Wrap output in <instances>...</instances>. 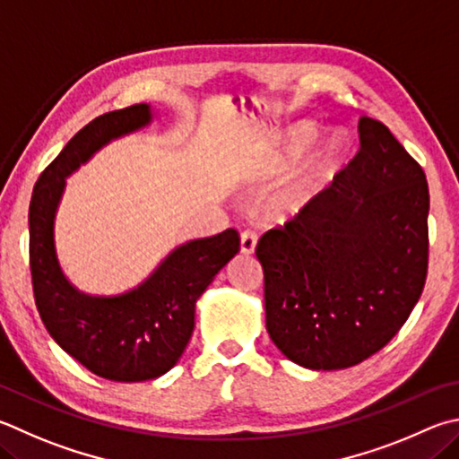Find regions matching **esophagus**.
<instances>
[{
	"instance_id": "obj_1",
	"label": "esophagus",
	"mask_w": 459,
	"mask_h": 459,
	"mask_svg": "<svg viewBox=\"0 0 459 459\" xmlns=\"http://www.w3.org/2000/svg\"><path fill=\"white\" fill-rule=\"evenodd\" d=\"M256 248V235L253 230H245L240 235V253L243 255H253Z\"/></svg>"
}]
</instances>
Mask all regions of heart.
<instances>
[{"mask_svg":"<svg viewBox=\"0 0 459 459\" xmlns=\"http://www.w3.org/2000/svg\"><path fill=\"white\" fill-rule=\"evenodd\" d=\"M319 136L321 128L313 122H297L295 126H290L282 143L266 156L261 170L263 178L279 180L285 177L290 166L305 152H309V148L319 140ZM347 154V140L341 134H333L325 140L311 154L309 160H307L303 170L279 195L277 203H274V216H279V219H293V216L301 214L341 172V169L345 166Z\"/></svg>","mask_w":459,"mask_h":459,"instance_id":"1","label":"heart"}]
</instances>
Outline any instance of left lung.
<instances>
[{"label":"left lung","instance_id":"obj_1","mask_svg":"<svg viewBox=\"0 0 459 459\" xmlns=\"http://www.w3.org/2000/svg\"><path fill=\"white\" fill-rule=\"evenodd\" d=\"M359 144L327 190L256 245L266 331L287 359L315 371L351 368L385 347L428 277L426 174L368 116Z\"/></svg>","mask_w":459,"mask_h":459}]
</instances>
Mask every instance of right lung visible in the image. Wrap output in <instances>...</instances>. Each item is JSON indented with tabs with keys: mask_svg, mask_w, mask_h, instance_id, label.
I'll return each mask as SVG.
<instances>
[{
	"mask_svg": "<svg viewBox=\"0 0 459 459\" xmlns=\"http://www.w3.org/2000/svg\"><path fill=\"white\" fill-rule=\"evenodd\" d=\"M150 104L108 112L82 128L41 172L30 203V269L41 321L65 353L98 377L136 383L170 371L195 331L196 301L238 253L235 229L186 240L118 295H90L65 277L56 216L70 178L98 150L152 124Z\"/></svg>",
	"mask_w": 459,
	"mask_h": 459,
	"instance_id": "add662e5",
	"label": "right lung"
}]
</instances>
